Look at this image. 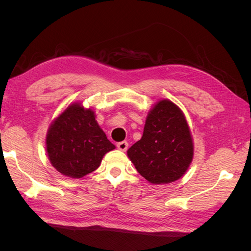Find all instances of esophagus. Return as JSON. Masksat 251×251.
Listing matches in <instances>:
<instances>
[{
    "instance_id": "esophagus-1",
    "label": "esophagus",
    "mask_w": 251,
    "mask_h": 251,
    "mask_svg": "<svg viewBox=\"0 0 251 251\" xmlns=\"http://www.w3.org/2000/svg\"><path fill=\"white\" fill-rule=\"evenodd\" d=\"M128 148V144L126 141H121L119 143H117V149L121 151H126Z\"/></svg>"
}]
</instances>
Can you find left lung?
I'll return each instance as SVG.
<instances>
[{
  "label": "left lung",
  "instance_id": "8db88e82",
  "mask_svg": "<svg viewBox=\"0 0 251 251\" xmlns=\"http://www.w3.org/2000/svg\"><path fill=\"white\" fill-rule=\"evenodd\" d=\"M126 154L151 184H168L183 177L194 158L184 113L170 100H158L148 112L141 139Z\"/></svg>",
  "mask_w": 251,
  "mask_h": 251
}]
</instances>
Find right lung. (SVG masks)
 Segmentation results:
<instances>
[{"instance_id": "right-lung-1", "label": "right lung", "mask_w": 251, "mask_h": 251, "mask_svg": "<svg viewBox=\"0 0 251 251\" xmlns=\"http://www.w3.org/2000/svg\"><path fill=\"white\" fill-rule=\"evenodd\" d=\"M93 108L73 101L53 119L46 134L48 159L58 173L79 179L94 172L115 146L95 119Z\"/></svg>"}]
</instances>
